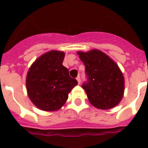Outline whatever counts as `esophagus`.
<instances>
[{
	"label": "esophagus",
	"instance_id": "1",
	"mask_svg": "<svg viewBox=\"0 0 148 148\" xmlns=\"http://www.w3.org/2000/svg\"><path fill=\"white\" fill-rule=\"evenodd\" d=\"M77 83H78V84H81V77H80V76H77Z\"/></svg>",
	"mask_w": 148,
	"mask_h": 148
}]
</instances>
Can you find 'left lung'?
<instances>
[{
	"instance_id": "obj_1",
	"label": "left lung",
	"mask_w": 148,
	"mask_h": 148,
	"mask_svg": "<svg viewBox=\"0 0 148 148\" xmlns=\"http://www.w3.org/2000/svg\"><path fill=\"white\" fill-rule=\"evenodd\" d=\"M85 66L88 81L82 84L94 107L107 110L117 105L124 91V78L117 64L99 50L77 52Z\"/></svg>"
}]
</instances>
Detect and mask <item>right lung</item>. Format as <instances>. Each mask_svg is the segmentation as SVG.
Masks as SVG:
<instances>
[{
  "mask_svg": "<svg viewBox=\"0 0 148 148\" xmlns=\"http://www.w3.org/2000/svg\"><path fill=\"white\" fill-rule=\"evenodd\" d=\"M63 51H51L33 63L27 75V95L32 103L46 111L59 110L68 98V94L77 84L63 66Z\"/></svg>",
  "mask_w": 148,
  "mask_h": 148,
  "instance_id": "add662e5",
  "label": "right lung"
}]
</instances>
